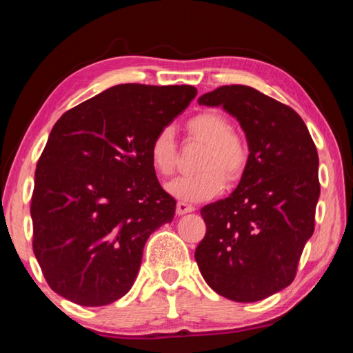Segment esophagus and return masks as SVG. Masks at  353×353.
I'll list each match as a JSON object with an SVG mask.
<instances>
[{
	"mask_svg": "<svg viewBox=\"0 0 353 353\" xmlns=\"http://www.w3.org/2000/svg\"><path fill=\"white\" fill-rule=\"evenodd\" d=\"M194 212V207L190 205V204H185V202H177L176 205V213L181 216V214H185V213H191Z\"/></svg>",
	"mask_w": 353,
	"mask_h": 353,
	"instance_id": "1",
	"label": "esophagus"
}]
</instances>
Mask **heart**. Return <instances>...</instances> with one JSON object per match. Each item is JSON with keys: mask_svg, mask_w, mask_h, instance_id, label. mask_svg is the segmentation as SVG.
Here are the masks:
<instances>
[{"mask_svg": "<svg viewBox=\"0 0 353 353\" xmlns=\"http://www.w3.org/2000/svg\"><path fill=\"white\" fill-rule=\"evenodd\" d=\"M232 123L214 110L201 112L185 123L188 139L205 145L194 176H182L166 185V191L183 202H202L218 196L224 181L238 182L249 163V146L243 137L232 132ZM149 160L159 176L168 177L176 171L177 146L171 129L155 134L149 145Z\"/></svg>", "mask_w": 353, "mask_h": 353, "instance_id": "b5f03b06", "label": "heart"}]
</instances>
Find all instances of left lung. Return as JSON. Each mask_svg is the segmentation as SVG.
I'll return each mask as SVG.
<instances>
[{
    "instance_id": "1",
    "label": "left lung",
    "mask_w": 353,
    "mask_h": 353,
    "mask_svg": "<svg viewBox=\"0 0 353 353\" xmlns=\"http://www.w3.org/2000/svg\"><path fill=\"white\" fill-rule=\"evenodd\" d=\"M221 105L246 134L249 163L229 198L201 208L207 232L196 248L213 291L256 302L288 286L314 232L321 187L318 151L303 119L248 85H223L198 99Z\"/></svg>"
}]
</instances>
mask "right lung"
<instances>
[{
	"instance_id": "obj_1",
	"label": "right lung",
	"mask_w": 353,
	"mask_h": 353,
	"mask_svg": "<svg viewBox=\"0 0 353 353\" xmlns=\"http://www.w3.org/2000/svg\"><path fill=\"white\" fill-rule=\"evenodd\" d=\"M196 94L191 85L119 83L59 118L31 202L35 259L59 296L101 307L132 288L149 235L176 213L149 145Z\"/></svg>"
}]
</instances>
